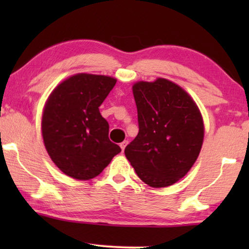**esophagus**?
<instances>
[{
    "instance_id": "obj_1",
    "label": "esophagus",
    "mask_w": 249,
    "mask_h": 249,
    "mask_svg": "<svg viewBox=\"0 0 249 249\" xmlns=\"http://www.w3.org/2000/svg\"><path fill=\"white\" fill-rule=\"evenodd\" d=\"M127 144H128V141H124V142H122L121 144H120V147H121V151H122V152L124 151V148H125V146H127Z\"/></svg>"
}]
</instances>
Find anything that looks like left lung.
Here are the masks:
<instances>
[{
  "instance_id": "obj_1",
  "label": "left lung",
  "mask_w": 249,
  "mask_h": 249,
  "mask_svg": "<svg viewBox=\"0 0 249 249\" xmlns=\"http://www.w3.org/2000/svg\"><path fill=\"white\" fill-rule=\"evenodd\" d=\"M139 131L124 149L137 176L154 188L187 175L204 139L202 114L188 93L164 78L132 86Z\"/></svg>"
}]
</instances>
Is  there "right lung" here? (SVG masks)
Instances as JSON below:
<instances>
[{
	"label": "right lung",
	"mask_w": 249,
	"mask_h": 249,
	"mask_svg": "<svg viewBox=\"0 0 249 249\" xmlns=\"http://www.w3.org/2000/svg\"><path fill=\"white\" fill-rule=\"evenodd\" d=\"M115 83L112 77L78 73L47 98L42 118L44 145L64 175L93 179L121 152L108 139V124L98 108Z\"/></svg>",
	"instance_id": "1"
}]
</instances>
